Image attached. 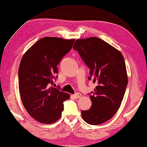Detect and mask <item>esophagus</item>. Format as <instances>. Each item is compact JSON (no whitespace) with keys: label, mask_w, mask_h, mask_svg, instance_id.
<instances>
[{"label":"esophagus","mask_w":147,"mask_h":147,"mask_svg":"<svg viewBox=\"0 0 147 147\" xmlns=\"http://www.w3.org/2000/svg\"><path fill=\"white\" fill-rule=\"evenodd\" d=\"M74 97L76 99H78L79 98H80L81 96V94L80 93H76L75 94H74V95H73Z\"/></svg>","instance_id":"1"}]
</instances>
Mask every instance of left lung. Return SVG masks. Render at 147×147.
I'll return each instance as SVG.
<instances>
[{
  "instance_id": "obj_1",
  "label": "left lung",
  "mask_w": 147,
  "mask_h": 147,
  "mask_svg": "<svg viewBox=\"0 0 147 147\" xmlns=\"http://www.w3.org/2000/svg\"><path fill=\"white\" fill-rule=\"evenodd\" d=\"M90 69L89 80L97 86L92 92V106L82 110L87 124L99 125L111 119L118 110L128 83L124 58L112 46L98 37L78 39L74 45Z\"/></svg>"
}]
</instances>
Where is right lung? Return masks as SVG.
Instances as JSON below:
<instances>
[{
  "label": "right lung",
  "mask_w": 147,
  "mask_h": 147,
  "mask_svg": "<svg viewBox=\"0 0 147 147\" xmlns=\"http://www.w3.org/2000/svg\"><path fill=\"white\" fill-rule=\"evenodd\" d=\"M75 40L46 37L40 39L23 56L19 68V88L24 107L34 119L52 124L60 118L67 93L52 87L62 58Z\"/></svg>",
  "instance_id": "add662e5"
}]
</instances>
